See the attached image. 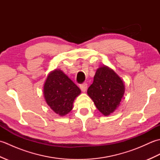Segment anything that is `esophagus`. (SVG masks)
Segmentation results:
<instances>
[{
  "instance_id": "esophagus-1",
  "label": "esophagus",
  "mask_w": 160,
  "mask_h": 160,
  "mask_svg": "<svg viewBox=\"0 0 160 160\" xmlns=\"http://www.w3.org/2000/svg\"><path fill=\"white\" fill-rule=\"evenodd\" d=\"M80 89L82 90V91H83V92H85L87 89V83L81 84L80 85Z\"/></svg>"
}]
</instances>
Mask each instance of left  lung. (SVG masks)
<instances>
[{
	"label": "left lung",
	"mask_w": 160,
	"mask_h": 160,
	"mask_svg": "<svg viewBox=\"0 0 160 160\" xmlns=\"http://www.w3.org/2000/svg\"><path fill=\"white\" fill-rule=\"evenodd\" d=\"M124 92L125 85L122 78L105 65L97 69L93 84L87 90L88 96L104 116H108L117 109Z\"/></svg>",
	"instance_id": "1"
}]
</instances>
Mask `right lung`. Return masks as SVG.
Segmentation results:
<instances>
[{
  "mask_svg": "<svg viewBox=\"0 0 160 160\" xmlns=\"http://www.w3.org/2000/svg\"><path fill=\"white\" fill-rule=\"evenodd\" d=\"M81 91L60 69L51 71L43 87V96L53 112L64 116L72 110L73 103Z\"/></svg>",
  "mask_w": 160,
  "mask_h": 160,
  "instance_id": "obj_1",
  "label": "right lung"
}]
</instances>
